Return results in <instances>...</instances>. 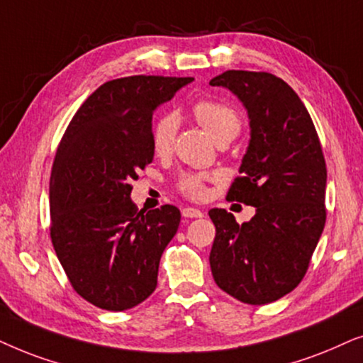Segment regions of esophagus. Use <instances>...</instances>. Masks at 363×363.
Wrapping results in <instances>:
<instances>
[{"label":"esophagus","mask_w":363,"mask_h":363,"mask_svg":"<svg viewBox=\"0 0 363 363\" xmlns=\"http://www.w3.org/2000/svg\"><path fill=\"white\" fill-rule=\"evenodd\" d=\"M182 216L187 217V219H196V217L204 216V212L194 209V207H184V209H182Z\"/></svg>","instance_id":"esophagus-1"}]
</instances>
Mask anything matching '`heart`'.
<instances>
[{"label": "heart", "mask_w": 363, "mask_h": 363, "mask_svg": "<svg viewBox=\"0 0 363 363\" xmlns=\"http://www.w3.org/2000/svg\"><path fill=\"white\" fill-rule=\"evenodd\" d=\"M192 116L197 123L216 139L217 143L234 139L240 133V116L235 108L224 101L201 99L192 106ZM177 131V118L174 113H162L154 119L151 125V144L154 152L164 156L172 149L174 138ZM177 187L182 194L191 199H202L206 196L204 177L199 174H182L177 181Z\"/></svg>", "instance_id": "obj_1"}]
</instances>
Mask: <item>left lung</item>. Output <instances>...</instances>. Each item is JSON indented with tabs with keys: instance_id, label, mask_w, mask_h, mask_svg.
I'll return each mask as SVG.
<instances>
[{
	"instance_id": "8db88e82",
	"label": "left lung",
	"mask_w": 363,
	"mask_h": 363,
	"mask_svg": "<svg viewBox=\"0 0 363 363\" xmlns=\"http://www.w3.org/2000/svg\"><path fill=\"white\" fill-rule=\"evenodd\" d=\"M211 86L232 91L247 109L250 141L227 199L255 207L238 224L211 209L209 262L216 284L238 301L264 306L306 275L325 225L327 167L311 114L296 91L270 72L225 71Z\"/></svg>"
}]
</instances>
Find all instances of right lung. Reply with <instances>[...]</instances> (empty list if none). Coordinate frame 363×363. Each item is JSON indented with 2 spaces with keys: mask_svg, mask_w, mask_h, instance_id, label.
Segmentation results:
<instances>
[{
  "mask_svg": "<svg viewBox=\"0 0 363 363\" xmlns=\"http://www.w3.org/2000/svg\"><path fill=\"white\" fill-rule=\"evenodd\" d=\"M192 77L128 76L99 86L72 116L50 182L51 242L71 286L104 311L151 296L176 235L171 204L138 211L131 182L152 162V113Z\"/></svg>",
  "mask_w": 363,
  "mask_h": 363,
  "instance_id": "obj_1",
  "label": "right lung"
}]
</instances>
